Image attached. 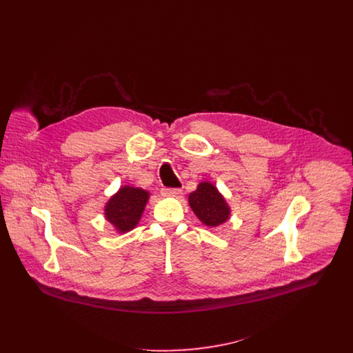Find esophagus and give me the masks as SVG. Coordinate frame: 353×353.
<instances>
[{
  "label": "esophagus",
  "instance_id": "esophagus-1",
  "mask_svg": "<svg viewBox=\"0 0 353 353\" xmlns=\"http://www.w3.org/2000/svg\"><path fill=\"white\" fill-rule=\"evenodd\" d=\"M181 194V189H172V188H163L161 196L164 197H178Z\"/></svg>",
  "mask_w": 353,
  "mask_h": 353
}]
</instances>
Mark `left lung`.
Masks as SVG:
<instances>
[{"instance_id":"obj_1","label":"left lung","mask_w":353,"mask_h":353,"mask_svg":"<svg viewBox=\"0 0 353 353\" xmlns=\"http://www.w3.org/2000/svg\"><path fill=\"white\" fill-rule=\"evenodd\" d=\"M189 203L205 225L217 227L230 217V206L209 182H201L197 190L189 194Z\"/></svg>"}]
</instances>
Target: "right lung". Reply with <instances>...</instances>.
Segmentation results:
<instances>
[{
	"label": "right lung",
	"mask_w": 353,
	"mask_h": 353,
	"mask_svg": "<svg viewBox=\"0 0 353 353\" xmlns=\"http://www.w3.org/2000/svg\"><path fill=\"white\" fill-rule=\"evenodd\" d=\"M148 199V192L139 188L123 186L107 202L104 208L105 219L119 232H128L139 224Z\"/></svg>",
	"instance_id": "obj_1"
}]
</instances>
